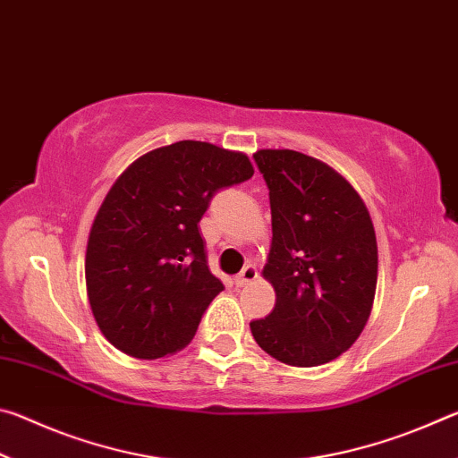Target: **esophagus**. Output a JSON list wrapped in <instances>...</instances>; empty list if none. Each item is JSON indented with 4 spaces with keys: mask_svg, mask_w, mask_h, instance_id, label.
I'll return each mask as SVG.
<instances>
[{
    "mask_svg": "<svg viewBox=\"0 0 458 458\" xmlns=\"http://www.w3.org/2000/svg\"><path fill=\"white\" fill-rule=\"evenodd\" d=\"M259 278V270H257V267L254 265H246L244 268H242V273H240L238 276H236V284L238 286H246V284H250V283H254Z\"/></svg>",
    "mask_w": 458,
    "mask_h": 458,
    "instance_id": "esophagus-1",
    "label": "esophagus"
}]
</instances>
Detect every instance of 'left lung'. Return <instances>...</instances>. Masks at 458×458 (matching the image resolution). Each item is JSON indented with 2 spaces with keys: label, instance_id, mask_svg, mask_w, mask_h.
Segmentation results:
<instances>
[{
  "label": "left lung",
  "instance_id": "obj_1",
  "mask_svg": "<svg viewBox=\"0 0 458 458\" xmlns=\"http://www.w3.org/2000/svg\"><path fill=\"white\" fill-rule=\"evenodd\" d=\"M273 242L262 270L276 303L250 323L257 344L297 368L323 366L366 327L377 283V244L360 193L335 169L293 149H260Z\"/></svg>",
  "mask_w": 458,
  "mask_h": 458
}]
</instances>
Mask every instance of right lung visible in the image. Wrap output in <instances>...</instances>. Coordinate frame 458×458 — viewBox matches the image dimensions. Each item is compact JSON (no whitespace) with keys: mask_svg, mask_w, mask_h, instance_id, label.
<instances>
[{"mask_svg":"<svg viewBox=\"0 0 458 458\" xmlns=\"http://www.w3.org/2000/svg\"><path fill=\"white\" fill-rule=\"evenodd\" d=\"M252 174L244 153L177 141L141 155L113 183L92 222L84 273L92 315L117 350L157 360L193 339L224 291L198 224L216 191Z\"/></svg>","mask_w":458,"mask_h":458,"instance_id":"right-lung-1","label":"right lung"}]
</instances>
